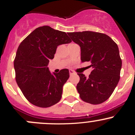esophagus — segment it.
Here are the masks:
<instances>
[{
  "mask_svg": "<svg viewBox=\"0 0 135 135\" xmlns=\"http://www.w3.org/2000/svg\"><path fill=\"white\" fill-rule=\"evenodd\" d=\"M69 73L70 75H73V74H75V72H74V70H69Z\"/></svg>",
  "mask_w": 135,
  "mask_h": 135,
  "instance_id": "34e87169",
  "label": "esophagus"
}]
</instances>
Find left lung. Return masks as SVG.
Segmentation results:
<instances>
[{
  "mask_svg": "<svg viewBox=\"0 0 135 135\" xmlns=\"http://www.w3.org/2000/svg\"><path fill=\"white\" fill-rule=\"evenodd\" d=\"M80 47L82 62L90 61L93 68L89 77H80L77 90L84 102L100 104L111 96L120 79L122 66L118 46L104 33L84 31L68 33Z\"/></svg>",
  "mask_w": 135,
  "mask_h": 135,
  "instance_id": "8db88e82",
  "label": "left lung"
}]
</instances>
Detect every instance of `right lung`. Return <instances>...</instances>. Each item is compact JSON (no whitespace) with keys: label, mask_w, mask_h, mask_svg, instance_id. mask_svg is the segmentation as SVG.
<instances>
[{"label":"right lung","mask_w":135,"mask_h":135,"mask_svg":"<svg viewBox=\"0 0 135 135\" xmlns=\"http://www.w3.org/2000/svg\"><path fill=\"white\" fill-rule=\"evenodd\" d=\"M71 42L65 32L43 26L34 30L20 44L14 61L16 80L32 104L47 108L61 100L69 70L65 69L51 74L47 65L59 45Z\"/></svg>","instance_id":"obj_1"}]
</instances>
